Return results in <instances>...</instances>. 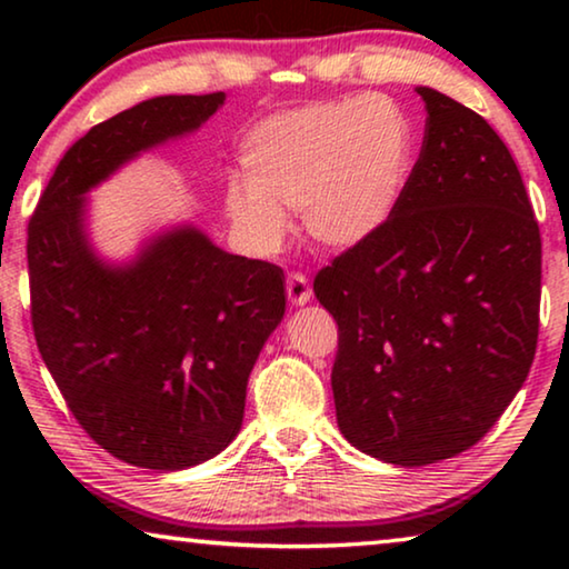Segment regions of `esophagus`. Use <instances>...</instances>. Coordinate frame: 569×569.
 Segmentation results:
<instances>
[{
    "mask_svg": "<svg viewBox=\"0 0 569 569\" xmlns=\"http://www.w3.org/2000/svg\"><path fill=\"white\" fill-rule=\"evenodd\" d=\"M286 293H288V301L293 306H303L311 301V283H308V278L301 273H288L286 276Z\"/></svg>",
    "mask_w": 569,
    "mask_h": 569,
    "instance_id": "obj_1",
    "label": "esophagus"
}]
</instances>
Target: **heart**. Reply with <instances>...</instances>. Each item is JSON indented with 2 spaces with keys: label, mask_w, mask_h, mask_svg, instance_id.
Returning a JSON list of instances; mask_svg holds the SVG:
<instances>
[{
  "label": "heart",
  "mask_w": 569,
  "mask_h": 569,
  "mask_svg": "<svg viewBox=\"0 0 569 569\" xmlns=\"http://www.w3.org/2000/svg\"><path fill=\"white\" fill-rule=\"evenodd\" d=\"M417 160V134L399 102L361 94L306 104L258 122L240 146L246 180L226 190L246 243L271 253L301 213L316 243L346 250L397 213Z\"/></svg>",
  "instance_id": "heart-1"
}]
</instances>
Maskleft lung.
<instances>
[{
  "instance_id": "obj_1",
  "label": "left lung",
  "mask_w": 569,
  "mask_h": 569,
  "mask_svg": "<svg viewBox=\"0 0 569 569\" xmlns=\"http://www.w3.org/2000/svg\"><path fill=\"white\" fill-rule=\"evenodd\" d=\"M397 213L319 271L339 323L336 421L363 455L423 467L475 447L537 349L542 240L517 162L475 110L431 88Z\"/></svg>"
}]
</instances>
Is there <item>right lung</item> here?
Returning <instances> with one entry per match:
<instances>
[{
    "mask_svg": "<svg viewBox=\"0 0 569 569\" xmlns=\"http://www.w3.org/2000/svg\"><path fill=\"white\" fill-rule=\"evenodd\" d=\"M223 102L226 92L162 94L94 124L64 152L27 230L47 369L80 427L142 469L196 467L236 439L248 377L286 313V281L188 223L148 238L132 261H104L84 196Z\"/></svg>",
    "mask_w": 569,
    "mask_h": 569,
    "instance_id": "obj_1",
    "label": "right lung"
}]
</instances>
